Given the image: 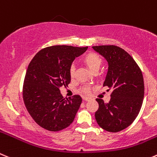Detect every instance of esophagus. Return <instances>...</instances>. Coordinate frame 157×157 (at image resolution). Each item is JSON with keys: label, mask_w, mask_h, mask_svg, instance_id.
<instances>
[{"label": "esophagus", "mask_w": 157, "mask_h": 157, "mask_svg": "<svg viewBox=\"0 0 157 157\" xmlns=\"http://www.w3.org/2000/svg\"><path fill=\"white\" fill-rule=\"evenodd\" d=\"M90 99L91 98H89V97H84V98H83V100H84V101H89Z\"/></svg>", "instance_id": "esophagus-1"}]
</instances>
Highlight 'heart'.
<instances>
[{
	"label": "heart",
	"mask_w": 157,
	"mask_h": 157,
	"mask_svg": "<svg viewBox=\"0 0 157 157\" xmlns=\"http://www.w3.org/2000/svg\"><path fill=\"white\" fill-rule=\"evenodd\" d=\"M83 62L86 64V66L91 70V71L93 72L95 71H98L99 69V68L101 67L102 63V59L100 58L99 55H98L97 54L93 53V52H90V53L86 54V55L83 58ZM70 76L73 77L75 74V68L74 66H71L70 68ZM82 91L84 93L88 94L90 91L89 87H84L82 89Z\"/></svg>",
	"instance_id": "1"
}]
</instances>
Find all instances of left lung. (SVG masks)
I'll return each instance as SVG.
<instances>
[{"instance_id": "1", "label": "left lung", "mask_w": 157, "mask_h": 157, "mask_svg": "<svg viewBox=\"0 0 157 157\" xmlns=\"http://www.w3.org/2000/svg\"><path fill=\"white\" fill-rule=\"evenodd\" d=\"M92 48L108 62L103 86L113 89L111 98L105 103L96 98L97 123L108 132H117L132 123L144 98V82L140 67L125 50L115 45L93 46Z\"/></svg>"}]
</instances>
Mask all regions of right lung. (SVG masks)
<instances>
[{
	"instance_id": "right-lung-1",
	"label": "right lung",
	"mask_w": 157,
	"mask_h": 157,
	"mask_svg": "<svg viewBox=\"0 0 157 157\" xmlns=\"http://www.w3.org/2000/svg\"><path fill=\"white\" fill-rule=\"evenodd\" d=\"M88 47L55 45L41 49L28 65L23 86L27 110L37 124L56 132L68 127L82 103L81 96L65 98L60 88L71 82L70 68Z\"/></svg>"
}]
</instances>
